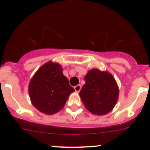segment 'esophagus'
I'll use <instances>...</instances> for the list:
<instances>
[{
    "mask_svg": "<svg viewBox=\"0 0 150 150\" xmlns=\"http://www.w3.org/2000/svg\"><path fill=\"white\" fill-rule=\"evenodd\" d=\"M74 89H75V92H79L80 91V89H81V85H77L75 86V87H74Z\"/></svg>",
    "mask_w": 150,
    "mask_h": 150,
    "instance_id": "esophagus-1",
    "label": "esophagus"
}]
</instances>
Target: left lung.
Masks as SVG:
<instances>
[{
	"label": "left lung",
	"mask_w": 150,
	"mask_h": 150,
	"mask_svg": "<svg viewBox=\"0 0 150 150\" xmlns=\"http://www.w3.org/2000/svg\"><path fill=\"white\" fill-rule=\"evenodd\" d=\"M80 97L85 108L97 116L107 114L118 99V87L114 77L106 71L89 70L85 76Z\"/></svg>",
	"instance_id": "obj_1"
}]
</instances>
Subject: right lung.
Returning <instances> with one entry per match:
<instances>
[{"label": "right lung", "mask_w": 150, "mask_h": 150, "mask_svg": "<svg viewBox=\"0 0 150 150\" xmlns=\"http://www.w3.org/2000/svg\"><path fill=\"white\" fill-rule=\"evenodd\" d=\"M31 102L37 109L47 115L61 111L75 89L63 74L61 65L47 62L36 72L29 85Z\"/></svg>", "instance_id": "right-lung-1"}]
</instances>
